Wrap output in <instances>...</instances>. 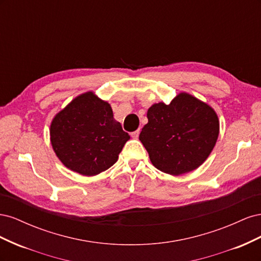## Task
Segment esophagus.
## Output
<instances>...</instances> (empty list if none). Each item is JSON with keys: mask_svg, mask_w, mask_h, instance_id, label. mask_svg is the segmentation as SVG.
<instances>
[{"mask_svg": "<svg viewBox=\"0 0 261 261\" xmlns=\"http://www.w3.org/2000/svg\"><path fill=\"white\" fill-rule=\"evenodd\" d=\"M139 133H140V130L137 129V130H135V132H133V133L130 134V136H132L134 139H137L138 136H139Z\"/></svg>", "mask_w": 261, "mask_h": 261, "instance_id": "esophagus-1", "label": "esophagus"}]
</instances>
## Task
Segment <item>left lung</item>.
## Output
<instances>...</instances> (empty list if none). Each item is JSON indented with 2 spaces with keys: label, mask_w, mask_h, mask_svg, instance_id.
<instances>
[{
  "label": "left lung",
  "mask_w": 261,
  "mask_h": 261,
  "mask_svg": "<svg viewBox=\"0 0 261 261\" xmlns=\"http://www.w3.org/2000/svg\"><path fill=\"white\" fill-rule=\"evenodd\" d=\"M148 123L139 140L154 167L167 174L180 175L199 168L215 148L219 118L209 105L187 92L148 109Z\"/></svg>",
  "instance_id": "left-lung-1"
}]
</instances>
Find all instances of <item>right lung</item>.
I'll return each instance as SVG.
<instances>
[{
    "instance_id": "right-lung-1",
    "label": "right lung",
    "mask_w": 261,
    "mask_h": 261,
    "mask_svg": "<svg viewBox=\"0 0 261 261\" xmlns=\"http://www.w3.org/2000/svg\"><path fill=\"white\" fill-rule=\"evenodd\" d=\"M129 138L121 123L114 120L109 102L92 91L70 101L50 126L55 154L67 169L85 176L111 168Z\"/></svg>"
}]
</instances>
